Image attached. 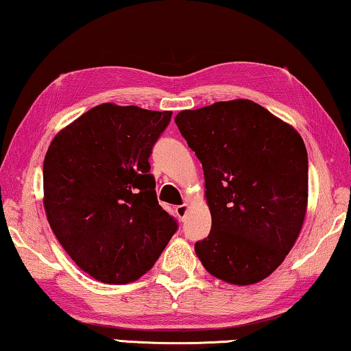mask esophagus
Masks as SVG:
<instances>
[{
	"instance_id": "1",
	"label": "esophagus",
	"mask_w": 351,
	"mask_h": 351,
	"mask_svg": "<svg viewBox=\"0 0 351 351\" xmlns=\"http://www.w3.org/2000/svg\"><path fill=\"white\" fill-rule=\"evenodd\" d=\"M186 213H188V204H182V206H177V207H176V215H177V217H179L180 219L185 218Z\"/></svg>"
}]
</instances>
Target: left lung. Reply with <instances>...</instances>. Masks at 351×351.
<instances>
[{
    "label": "left lung",
    "instance_id": "1",
    "mask_svg": "<svg viewBox=\"0 0 351 351\" xmlns=\"http://www.w3.org/2000/svg\"><path fill=\"white\" fill-rule=\"evenodd\" d=\"M182 136L202 163L212 230L194 251L221 281L256 284L284 262L303 228L307 152L287 122L251 100L185 110Z\"/></svg>",
    "mask_w": 351,
    "mask_h": 351
}]
</instances>
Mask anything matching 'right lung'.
Segmentation results:
<instances>
[{"label": "right lung", "mask_w": 351, "mask_h": 351, "mask_svg": "<svg viewBox=\"0 0 351 351\" xmlns=\"http://www.w3.org/2000/svg\"><path fill=\"white\" fill-rule=\"evenodd\" d=\"M171 116L104 104L62 128L47 150V219L72 261L97 281H136L176 234L149 165Z\"/></svg>", "instance_id": "obj_1"}]
</instances>
